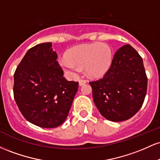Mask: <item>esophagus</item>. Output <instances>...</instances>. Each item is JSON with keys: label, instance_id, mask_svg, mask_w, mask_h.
<instances>
[{"label": "esophagus", "instance_id": "34e87169", "mask_svg": "<svg viewBox=\"0 0 160 160\" xmlns=\"http://www.w3.org/2000/svg\"><path fill=\"white\" fill-rule=\"evenodd\" d=\"M86 82V80H80V81H79V85L80 86H82L83 84H85Z\"/></svg>", "mask_w": 160, "mask_h": 160}]
</instances>
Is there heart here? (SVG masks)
Wrapping results in <instances>:
<instances>
[{"instance_id": "heart-1", "label": "heart", "mask_w": 160, "mask_h": 160, "mask_svg": "<svg viewBox=\"0 0 160 160\" xmlns=\"http://www.w3.org/2000/svg\"><path fill=\"white\" fill-rule=\"evenodd\" d=\"M113 60V52L105 43H93L77 46L68 52V56L60 59L62 67L75 74L85 68L90 76L100 77L109 69Z\"/></svg>"}]
</instances>
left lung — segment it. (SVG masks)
<instances>
[{
    "label": "left lung",
    "instance_id": "left-lung-1",
    "mask_svg": "<svg viewBox=\"0 0 160 160\" xmlns=\"http://www.w3.org/2000/svg\"><path fill=\"white\" fill-rule=\"evenodd\" d=\"M89 84L94 103L104 118L128 120L140 110L146 96L148 78L142 58L132 46H122L103 78Z\"/></svg>",
    "mask_w": 160,
    "mask_h": 160
}]
</instances>
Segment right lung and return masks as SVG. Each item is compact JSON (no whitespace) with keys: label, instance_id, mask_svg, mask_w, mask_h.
I'll list each match as a JSON object with an SVG mask.
<instances>
[{"label":"right lung","instance_id":"obj_1","mask_svg":"<svg viewBox=\"0 0 160 160\" xmlns=\"http://www.w3.org/2000/svg\"><path fill=\"white\" fill-rule=\"evenodd\" d=\"M52 43L28 50L14 73L16 103L28 122L43 128H56L67 118L78 89L68 81L58 65Z\"/></svg>","mask_w":160,"mask_h":160}]
</instances>
